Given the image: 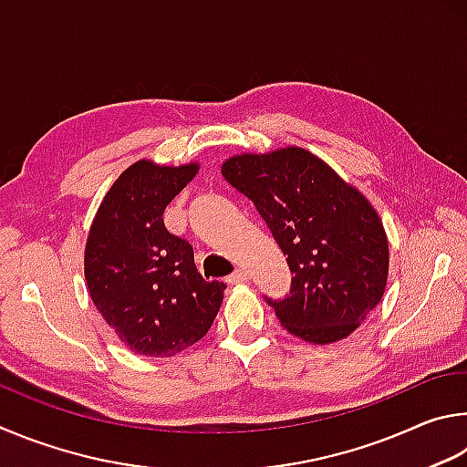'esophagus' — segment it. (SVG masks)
<instances>
[{
  "label": "esophagus",
  "instance_id": "obj_1",
  "mask_svg": "<svg viewBox=\"0 0 467 467\" xmlns=\"http://www.w3.org/2000/svg\"><path fill=\"white\" fill-rule=\"evenodd\" d=\"M229 283H232V285H240V283H246L248 281V273L246 271H244V268H238V271H235V273H232V275H229V279H227Z\"/></svg>",
  "mask_w": 467,
  "mask_h": 467
}]
</instances>
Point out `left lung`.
<instances>
[{
    "label": "left lung",
    "mask_w": 467,
    "mask_h": 467,
    "mask_svg": "<svg viewBox=\"0 0 467 467\" xmlns=\"http://www.w3.org/2000/svg\"><path fill=\"white\" fill-rule=\"evenodd\" d=\"M221 174L256 204L296 275L289 297L268 299L283 328L309 345L350 337L389 273L386 229L367 196L296 145L232 155Z\"/></svg>",
    "instance_id": "8db88e82"
}]
</instances>
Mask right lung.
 <instances>
[{
	"label": "right lung",
	"instance_id": "obj_1",
	"mask_svg": "<svg viewBox=\"0 0 467 467\" xmlns=\"http://www.w3.org/2000/svg\"><path fill=\"white\" fill-rule=\"evenodd\" d=\"M199 161L139 160L114 180L89 225L84 275L98 312L137 355L174 357L209 332L225 285L204 281L192 246L163 225Z\"/></svg>",
	"mask_w": 467,
	"mask_h": 467
}]
</instances>
